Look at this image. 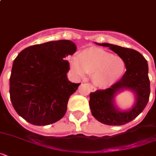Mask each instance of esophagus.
Wrapping results in <instances>:
<instances>
[{
	"label": "esophagus",
	"mask_w": 156,
	"mask_h": 156,
	"mask_svg": "<svg viewBox=\"0 0 156 156\" xmlns=\"http://www.w3.org/2000/svg\"><path fill=\"white\" fill-rule=\"evenodd\" d=\"M88 85H89V87H90V90H91V91H93V92H94V91H95V90H96L95 87H94L92 85H90V84H88Z\"/></svg>",
	"instance_id": "obj_1"
}]
</instances>
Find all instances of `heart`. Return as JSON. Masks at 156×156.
<instances>
[{
	"label": "heart",
	"mask_w": 156,
	"mask_h": 156,
	"mask_svg": "<svg viewBox=\"0 0 156 156\" xmlns=\"http://www.w3.org/2000/svg\"><path fill=\"white\" fill-rule=\"evenodd\" d=\"M69 65L77 77L84 78L89 73L93 83L101 88L114 84L126 70V63L121 57L97 48L73 55L69 60Z\"/></svg>",
	"instance_id": "heart-1"
}]
</instances>
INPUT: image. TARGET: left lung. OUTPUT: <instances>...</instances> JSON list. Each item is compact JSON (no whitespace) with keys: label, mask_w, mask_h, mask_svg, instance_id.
Segmentation results:
<instances>
[{"label":"left lung","mask_w":156,"mask_h":156,"mask_svg":"<svg viewBox=\"0 0 156 156\" xmlns=\"http://www.w3.org/2000/svg\"><path fill=\"white\" fill-rule=\"evenodd\" d=\"M109 48L126 63V71L121 80L105 90L90 94V111L97 121L108 126H122L135 119L145 108L150 96L148 64L144 56L136 50L111 44H99ZM129 90L136 95V104L129 110L121 111L115 106L114 98L119 91Z\"/></svg>","instance_id":"obj_1"}]
</instances>
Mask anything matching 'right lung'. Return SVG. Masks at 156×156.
Returning <instances> with one entry per match:
<instances>
[{"label": "right lung", "instance_id": "right-lung-1", "mask_svg": "<svg viewBox=\"0 0 156 156\" xmlns=\"http://www.w3.org/2000/svg\"><path fill=\"white\" fill-rule=\"evenodd\" d=\"M77 47L70 40L35 44L23 49L13 61L9 95L13 108L35 126H47L61 120L68 100L80 83L69 81L66 56Z\"/></svg>", "mask_w": 156, "mask_h": 156}]
</instances>
